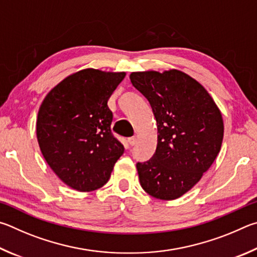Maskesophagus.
<instances>
[{"label":"esophagus","instance_id":"esophagus-1","mask_svg":"<svg viewBox=\"0 0 257 257\" xmlns=\"http://www.w3.org/2000/svg\"><path fill=\"white\" fill-rule=\"evenodd\" d=\"M127 142H128V145L130 146H134V145H137V142H138V138L137 137H132V138H128L127 139Z\"/></svg>","mask_w":257,"mask_h":257}]
</instances>
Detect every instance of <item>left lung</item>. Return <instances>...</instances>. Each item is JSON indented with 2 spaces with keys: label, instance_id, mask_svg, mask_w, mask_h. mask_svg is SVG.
I'll list each match as a JSON object with an SVG mask.
<instances>
[{
  "label": "left lung",
  "instance_id": "left-lung-1",
  "mask_svg": "<svg viewBox=\"0 0 257 257\" xmlns=\"http://www.w3.org/2000/svg\"><path fill=\"white\" fill-rule=\"evenodd\" d=\"M130 79L150 102L158 130L155 155L137 164L141 186L156 199H178L221 149V111L203 85L182 71L133 72Z\"/></svg>",
  "mask_w": 257,
  "mask_h": 257
}]
</instances>
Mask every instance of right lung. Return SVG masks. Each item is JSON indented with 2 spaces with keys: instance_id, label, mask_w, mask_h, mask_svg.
I'll return each mask as SVG.
<instances>
[{
  "instance_id": "add662e5",
  "label": "right lung",
  "mask_w": 257,
  "mask_h": 257,
  "mask_svg": "<svg viewBox=\"0 0 257 257\" xmlns=\"http://www.w3.org/2000/svg\"><path fill=\"white\" fill-rule=\"evenodd\" d=\"M124 78L125 72L81 70L55 85L40 105V151L57 177L75 191L105 185L123 155V145L111 133L107 102Z\"/></svg>"
}]
</instances>
